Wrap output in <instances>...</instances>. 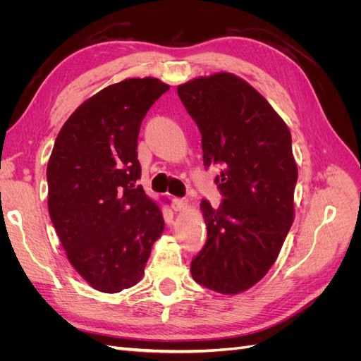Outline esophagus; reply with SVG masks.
Listing matches in <instances>:
<instances>
[{"instance_id": "34e87169", "label": "esophagus", "mask_w": 361, "mask_h": 361, "mask_svg": "<svg viewBox=\"0 0 361 361\" xmlns=\"http://www.w3.org/2000/svg\"><path fill=\"white\" fill-rule=\"evenodd\" d=\"M185 206H187V200L185 199H179V197H174L173 200H171V207L176 212H180V211H183L185 209Z\"/></svg>"}]
</instances>
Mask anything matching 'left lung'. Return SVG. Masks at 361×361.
Instances as JSON below:
<instances>
[{
  "mask_svg": "<svg viewBox=\"0 0 361 361\" xmlns=\"http://www.w3.org/2000/svg\"><path fill=\"white\" fill-rule=\"evenodd\" d=\"M178 94L202 134L204 169L223 167L215 178L220 206L200 204L207 239L191 274L218 293H239L269 271L292 226L298 170L290 133L265 97L232 73L192 80Z\"/></svg>",
  "mask_w": 361,
  "mask_h": 361,
  "instance_id": "8db88e82",
  "label": "left lung"
}]
</instances>
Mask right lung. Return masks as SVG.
I'll use <instances>...</instances> for the list:
<instances>
[{"label": "right lung", "instance_id": "obj_1", "mask_svg": "<svg viewBox=\"0 0 361 361\" xmlns=\"http://www.w3.org/2000/svg\"><path fill=\"white\" fill-rule=\"evenodd\" d=\"M170 87L157 78L108 85L66 120L48 162V209L68 259L96 290L114 293L145 274L164 231L138 185L143 118Z\"/></svg>", "mask_w": 361, "mask_h": 361}]
</instances>
